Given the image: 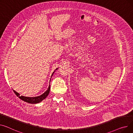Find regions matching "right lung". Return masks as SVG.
Listing matches in <instances>:
<instances>
[{
    "mask_svg": "<svg viewBox=\"0 0 133 133\" xmlns=\"http://www.w3.org/2000/svg\"><path fill=\"white\" fill-rule=\"evenodd\" d=\"M58 69V68H56V70H57ZM56 70L53 72V73L52 74L51 77L52 76L54 75V73L55 72ZM50 85H49V88L48 90L45 91V92H44L42 95L39 96H37V97H25L23 96H20V95L16 91H15V90H13L14 93L15 94V95L19 97V98L21 99H22V101L26 102V103H31V104H37V103H39L40 102H41L43 100H44V99H45L46 98V97L48 96V95L49 94L50 92Z\"/></svg>",
    "mask_w": 133,
    "mask_h": 133,
    "instance_id": "1",
    "label": "right lung"
}]
</instances>
